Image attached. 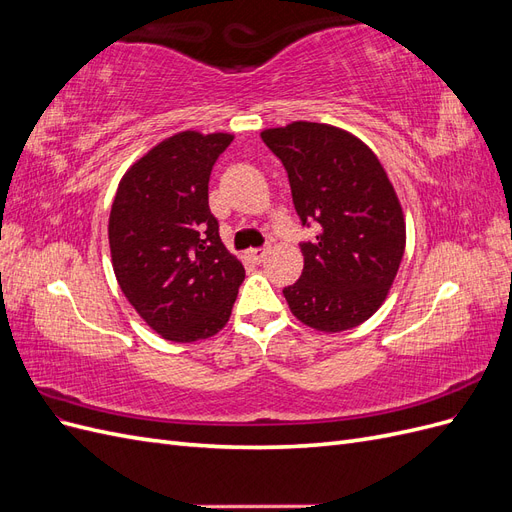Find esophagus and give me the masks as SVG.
<instances>
[{
    "label": "esophagus",
    "mask_w": 512,
    "mask_h": 512,
    "mask_svg": "<svg viewBox=\"0 0 512 512\" xmlns=\"http://www.w3.org/2000/svg\"><path fill=\"white\" fill-rule=\"evenodd\" d=\"M247 254H250V258L260 265V262L269 256V247H254V250H250Z\"/></svg>",
    "instance_id": "obj_1"
}]
</instances>
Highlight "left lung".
<instances>
[{
	"instance_id": "8db88e82",
	"label": "left lung",
	"mask_w": 512,
	"mask_h": 512,
	"mask_svg": "<svg viewBox=\"0 0 512 512\" xmlns=\"http://www.w3.org/2000/svg\"><path fill=\"white\" fill-rule=\"evenodd\" d=\"M282 160L301 224L303 273L284 288L290 312L307 327H359L389 294L406 247V224L382 164L359 138L327 123L294 121L260 134Z\"/></svg>"
}]
</instances>
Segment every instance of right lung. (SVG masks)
I'll return each instance as SVG.
<instances>
[{"label":"right lung","mask_w":512,"mask_h":512,"mask_svg":"<svg viewBox=\"0 0 512 512\" xmlns=\"http://www.w3.org/2000/svg\"><path fill=\"white\" fill-rule=\"evenodd\" d=\"M232 134L179 132L147 151L123 179L108 218L121 292L164 339L218 333L245 277L209 209V177Z\"/></svg>","instance_id":"add662e5"}]
</instances>
